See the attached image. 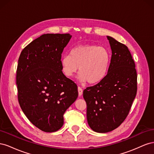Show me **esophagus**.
<instances>
[{"mask_svg":"<svg viewBox=\"0 0 154 154\" xmlns=\"http://www.w3.org/2000/svg\"><path fill=\"white\" fill-rule=\"evenodd\" d=\"M78 95H79V96H81L82 95V94H83L82 88L81 87H78Z\"/></svg>","mask_w":154,"mask_h":154,"instance_id":"obj_1","label":"esophagus"}]
</instances>
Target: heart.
I'll return each mask as SVG.
<instances>
[{
    "label": "heart",
    "mask_w": 154,
    "mask_h": 154,
    "mask_svg": "<svg viewBox=\"0 0 154 154\" xmlns=\"http://www.w3.org/2000/svg\"><path fill=\"white\" fill-rule=\"evenodd\" d=\"M110 56L102 46L85 44L74 48L60 60L62 72L65 76L72 78L79 69L78 79L81 82L96 83L106 76L109 67Z\"/></svg>",
    "instance_id": "heart-1"
}]
</instances>
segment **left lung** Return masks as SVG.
<instances>
[{
	"mask_svg": "<svg viewBox=\"0 0 154 154\" xmlns=\"http://www.w3.org/2000/svg\"><path fill=\"white\" fill-rule=\"evenodd\" d=\"M106 37L112 51L108 72L83 93L88 124L98 133L110 132L124 122L137 93L136 66L128 48L112 37Z\"/></svg>",
	"mask_w": 154,
	"mask_h": 154,
	"instance_id": "obj_1",
	"label": "left lung"
}]
</instances>
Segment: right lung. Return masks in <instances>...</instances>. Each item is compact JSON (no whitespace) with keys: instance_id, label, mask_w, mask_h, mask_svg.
<instances>
[{"instance_id":"1","label":"right lung","mask_w":154,"mask_h":154,"mask_svg":"<svg viewBox=\"0 0 154 154\" xmlns=\"http://www.w3.org/2000/svg\"><path fill=\"white\" fill-rule=\"evenodd\" d=\"M70 34H44L22 50L17 70L18 99L26 117L45 132L58 130L77 99L78 87L63 75L60 60Z\"/></svg>"}]
</instances>
